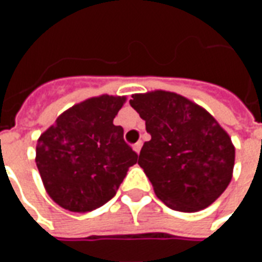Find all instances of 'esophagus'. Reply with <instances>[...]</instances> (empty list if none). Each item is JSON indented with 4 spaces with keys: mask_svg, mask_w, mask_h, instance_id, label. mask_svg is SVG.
<instances>
[{
    "mask_svg": "<svg viewBox=\"0 0 262 262\" xmlns=\"http://www.w3.org/2000/svg\"><path fill=\"white\" fill-rule=\"evenodd\" d=\"M142 146H143V142L135 143V144H133V150H135V151L139 154V153H140V148H142Z\"/></svg>",
    "mask_w": 262,
    "mask_h": 262,
    "instance_id": "1",
    "label": "esophagus"
}]
</instances>
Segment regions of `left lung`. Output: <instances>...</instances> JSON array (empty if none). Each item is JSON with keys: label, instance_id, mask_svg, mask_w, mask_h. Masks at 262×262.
Wrapping results in <instances>:
<instances>
[{"label": "left lung", "instance_id": "8db88e82", "mask_svg": "<svg viewBox=\"0 0 262 262\" xmlns=\"http://www.w3.org/2000/svg\"><path fill=\"white\" fill-rule=\"evenodd\" d=\"M130 106L146 120L151 140L139 154L154 192L168 208H208L231 181L234 147L210 114L178 94L132 95Z\"/></svg>", "mask_w": 262, "mask_h": 262}]
</instances>
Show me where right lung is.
I'll return each instance as SVG.
<instances>
[{
  "instance_id": "right-lung-1",
  "label": "right lung",
  "mask_w": 262,
  "mask_h": 262,
  "mask_svg": "<svg viewBox=\"0 0 262 262\" xmlns=\"http://www.w3.org/2000/svg\"><path fill=\"white\" fill-rule=\"evenodd\" d=\"M122 97H101L74 105L39 137L36 165L54 202L71 212L101 208L116 195L137 153L114 119Z\"/></svg>"
}]
</instances>
